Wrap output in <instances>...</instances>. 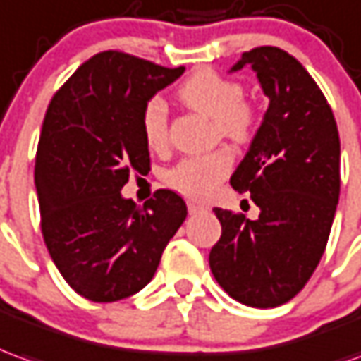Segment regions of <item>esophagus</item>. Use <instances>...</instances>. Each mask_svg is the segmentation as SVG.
I'll list each match as a JSON object with an SVG mask.
<instances>
[{
    "mask_svg": "<svg viewBox=\"0 0 361 361\" xmlns=\"http://www.w3.org/2000/svg\"><path fill=\"white\" fill-rule=\"evenodd\" d=\"M188 211L189 215H197V213H203V211H205V207L199 205L195 201H188Z\"/></svg>",
    "mask_w": 361,
    "mask_h": 361,
    "instance_id": "1",
    "label": "esophagus"
}]
</instances>
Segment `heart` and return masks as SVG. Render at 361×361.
I'll list each match as a JSON object with an SVG mask.
<instances>
[{"mask_svg":"<svg viewBox=\"0 0 361 361\" xmlns=\"http://www.w3.org/2000/svg\"><path fill=\"white\" fill-rule=\"evenodd\" d=\"M180 99L189 109L215 121L216 133L233 142H248L256 130V113L242 102L244 90L238 82L215 74L211 70L188 78L178 90ZM140 128L145 142L152 150L168 145V105L162 97H150L142 107ZM233 156L219 150L207 156L183 158L166 173V183L188 197L203 199L211 195L219 181L228 176Z\"/></svg>","mask_w":361,"mask_h":361,"instance_id":"1","label":"heart"}]
</instances>
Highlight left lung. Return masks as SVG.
Masks as SVG:
<instances>
[{"mask_svg":"<svg viewBox=\"0 0 361 361\" xmlns=\"http://www.w3.org/2000/svg\"><path fill=\"white\" fill-rule=\"evenodd\" d=\"M269 99L250 150L231 178L259 216L215 207L223 233L209 254L213 276L238 303L291 301L321 262L340 195V138L326 97L299 60L277 47L244 52Z\"/></svg>","mask_w":361,"mask_h":361,"instance_id":"1","label":"left lung"}]
</instances>
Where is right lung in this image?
<instances>
[{"label": "right lung", "instance_id": "add662e5", "mask_svg": "<svg viewBox=\"0 0 361 361\" xmlns=\"http://www.w3.org/2000/svg\"><path fill=\"white\" fill-rule=\"evenodd\" d=\"M183 70L105 50L75 70L47 109L35 160L42 238L68 286L90 301L138 293L188 216L170 189L145 207L121 195L130 172L150 170L142 107Z\"/></svg>", "mask_w": 361, "mask_h": 361}]
</instances>
